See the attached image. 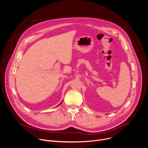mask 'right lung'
<instances>
[{"label": "right lung", "mask_w": 148, "mask_h": 148, "mask_svg": "<svg viewBox=\"0 0 148 148\" xmlns=\"http://www.w3.org/2000/svg\"><path fill=\"white\" fill-rule=\"evenodd\" d=\"M60 104H59V105H60Z\"/></svg>", "instance_id": "right-lung-1"}]
</instances>
